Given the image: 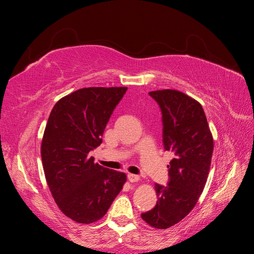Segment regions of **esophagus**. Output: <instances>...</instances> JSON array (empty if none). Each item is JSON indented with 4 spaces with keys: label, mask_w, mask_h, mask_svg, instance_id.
<instances>
[{
    "label": "esophagus",
    "mask_w": 254,
    "mask_h": 254,
    "mask_svg": "<svg viewBox=\"0 0 254 254\" xmlns=\"http://www.w3.org/2000/svg\"><path fill=\"white\" fill-rule=\"evenodd\" d=\"M127 178L130 182H137L140 180V177L137 175H134V174H128L127 175Z\"/></svg>",
    "instance_id": "esophagus-1"
}]
</instances>
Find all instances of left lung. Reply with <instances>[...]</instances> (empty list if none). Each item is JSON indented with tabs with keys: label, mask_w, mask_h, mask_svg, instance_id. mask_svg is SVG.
<instances>
[{
	"label": "left lung",
	"mask_w": 254,
	"mask_h": 254,
	"mask_svg": "<svg viewBox=\"0 0 254 254\" xmlns=\"http://www.w3.org/2000/svg\"><path fill=\"white\" fill-rule=\"evenodd\" d=\"M149 95L160 106L163 145L173 153L167 165L166 187L156 183L158 201L142 213L144 221L156 229H167L194 209L209 175L214 142L204 111L196 99L177 90H158Z\"/></svg>",
	"instance_id": "left-lung-1"
}]
</instances>
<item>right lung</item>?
Listing matches in <instances>:
<instances>
[{"label":"right lung","instance_id":"right-lung-1","mask_svg":"<svg viewBox=\"0 0 254 254\" xmlns=\"http://www.w3.org/2000/svg\"><path fill=\"white\" fill-rule=\"evenodd\" d=\"M126 87L83 88L56 103L41 144L43 171L60 211L79 224L104 217L126 175L94 163L107 123Z\"/></svg>","mask_w":254,"mask_h":254}]
</instances>
